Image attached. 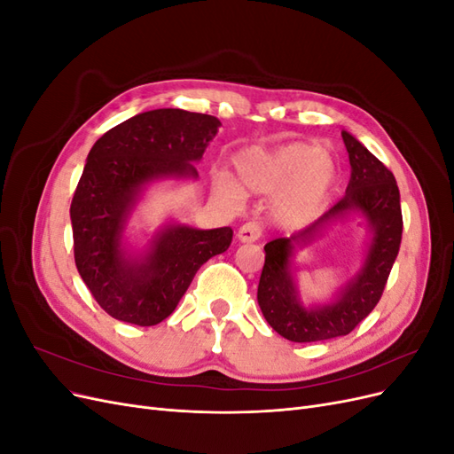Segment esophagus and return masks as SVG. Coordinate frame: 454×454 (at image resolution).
<instances>
[{
  "label": "esophagus",
  "mask_w": 454,
  "mask_h": 454,
  "mask_svg": "<svg viewBox=\"0 0 454 454\" xmlns=\"http://www.w3.org/2000/svg\"><path fill=\"white\" fill-rule=\"evenodd\" d=\"M239 240L240 242H255L259 240L261 237V227L255 223V222H248L244 223L240 229H239Z\"/></svg>",
  "instance_id": "obj_1"
}]
</instances>
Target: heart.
I'll use <instances>...</instances> for the list:
<instances>
[{
	"label": "heart",
	"instance_id": "1",
	"mask_svg": "<svg viewBox=\"0 0 454 454\" xmlns=\"http://www.w3.org/2000/svg\"><path fill=\"white\" fill-rule=\"evenodd\" d=\"M240 185L255 195H277L272 217L282 227H303L327 208L337 184V168L318 144L290 142L272 149L252 147L235 157ZM215 191L239 204L240 189L225 174H217Z\"/></svg>",
	"mask_w": 454,
	"mask_h": 454
}]
</instances>
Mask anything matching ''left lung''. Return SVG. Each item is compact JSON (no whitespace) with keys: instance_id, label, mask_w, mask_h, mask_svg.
<instances>
[{"instance_id":"8db88e82","label":"left lung","mask_w":454,"mask_h":454,"mask_svg":"<svg viewBox=\"0 0 454 454\" xmlns=\"http://www.w3.org/2000/svg\"><path fill=\"white\" fill-rule=\"evenodd\" d=\"M342 142L348 151L350 182L333 208L290 239L265 244V265L257 286V303L269 325L287 340L316 342L348 335L373 310L387 286L402 244V204L394 174L347 130ZM360 213L368 222L372 240L363 269L327 306L305 308L293 278V254L323 231Z\"/></svg>"}]
</instances>
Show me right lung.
I'll list each match as a JSON object with an SVG mask.
<instances>
[{"label": "right lung", "instance_id": "right-lung-1", "mask_svg": "<svg viewBox=\"0 0 454 454\" xmlns=\"http://www.w3.org/2000/svg\"><path fill=\"white\" fill-rule=\"evenodd\" d=\"M222 127L217 117L185 109H151L96 140L72 200L74 254L81 278L115 320L155 325L174 312L210 257L223 254L231 227H160L144 252H132L125 229L147 185L195 180L199 162Z\"/></svg>", "mask_w": 454, "mask_h": 454}]
</instances>
